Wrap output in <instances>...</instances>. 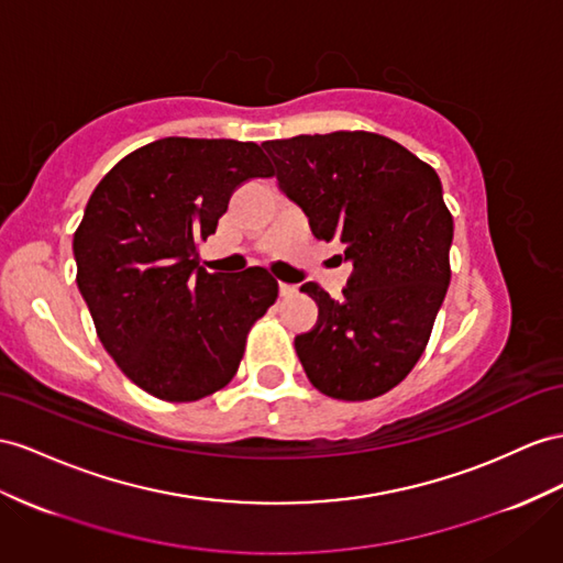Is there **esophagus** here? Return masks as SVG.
Wrapping results in <instances>:
<instances>
[{"label": "esophagus", "instance_id": "esophagus-1", "mask_svg": "<svg viewBox=\"0 0 563 563\" xmlns=\"http://www.w3.org/2000/svg\"><path fill=\"white\" fill-rule=\"evenodd\" d=\"M280 295H283V297L297 295V285H292V283H280Z\"/></svg>", "mask_w": 563, "mask_h": 563}]
</instances>
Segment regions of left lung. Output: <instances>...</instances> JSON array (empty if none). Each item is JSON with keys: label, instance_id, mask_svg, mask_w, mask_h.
Here are the masks:
<instances>
[{"label": "left lung", "instance_id": "1", "mask_svg": "<svg viewBox=\"0 0 563 563\" xmlns=\"http://www.w3.org/2000/svg\"><path fill=\"white\" fill-rule=\"evenodd\" d=\"M262 147L311 233L344 244L354 266L340 299L301 285L319 305V321L295 338L307 378L333 399L380 397L421 358L450 287L454 221L438 173L399 142L364 131Z\"/></svg>", "mask_w": 563, "mask_h": 563}]
</instances>
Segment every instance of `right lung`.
I'll use <instances>...</instances> for the list:
<instances>
[{
	"mask_svg": "<svg viewBox=\"0 0 563 563\" xmlns=\"http://www.w3.org/2000/svg\"><path fill=\"white\" fill-rule=\"evenodd\" d=\"M271 176L254 142L164 137L95 187L74 235L76 283L104 350L144 393L197 401L233 380L278 280L262 266L209 273L197 242L244 180Z\"/></svg>",
	"mask_w": 563,
	"mask_h": 563,
	"instance_id": "add662e5",
	"label": "right lung"
}]
</instances>
